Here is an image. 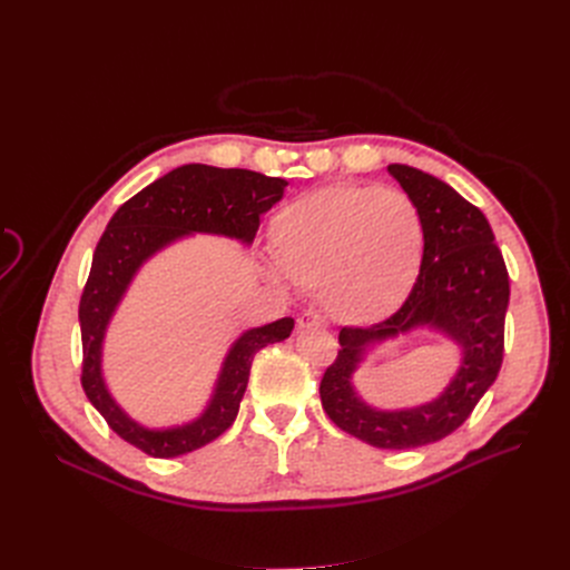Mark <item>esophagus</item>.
Here are the masks:
<instances>
[{
	"mask_svg": "<svg viewBox=\"0 0 570 570\" xmlns=\"http://www.w3.org/2000/svg\"><path fill=\"white\" fill-rule=\"evenodd\" d=\"M325 325V316L316 309H307L305 314L297 316V327L301 331H307V327H323Z\"/></svg>",
	"mask_w": 570,
	"mask_h": 570,
	"instance_id": "obj_1",
	"label": "esophagus"
}]
</instances>
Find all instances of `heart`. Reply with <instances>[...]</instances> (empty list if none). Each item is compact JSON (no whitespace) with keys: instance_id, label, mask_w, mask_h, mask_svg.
I'll return each mask as SVG.
<instances>
[{"instance_id":"heart-1","label":"heart","mask_w":570,"mask_h":570,"mask_svg":"<svg viewBox=\"0 0 570 570\" xmlns=\"http://www.w3.org/2000/svg\"><path fill=\"white\" fill-rule=\"evenodd\" d=\"M423 217L402 189L325 187L277 222V277L325 286L340 321H374L400 305L423 252Z\"/></svg>"}]
</instances>
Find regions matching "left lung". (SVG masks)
Returning a JSON list of instances; mask_svg holds the SVG:
<instances>
[{
  "label": "left lung",
  "mask_w": 570,
  "mask_h": 570,
  "mask_svg": "<svg viewBox=\"0 0 570 570\" xmlns=\"http://www.w3.org/2000/svg\"><path fill=\"white\" fill-rule=\"evenodd\" d=\"M423 217L421 273L402 307L372 325H344L340 351L321 379V404L346 434L374 448L406 451L453 434L503 363V323L511 284L485 215L430 173L387 166ZM439 326L463 346V365L444 395L406 412H376L354 395L350 374L370 341L415 324Z\"/></svg>",
  "instance_id": "left-lung-1"
}]
</instances>
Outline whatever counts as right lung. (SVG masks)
Returning a JSON list of instances; mask_svg holds the SVG:
<instances>
[{
  "mask_svg": "<svg viewBox=\"0 0 570 570\" xmlns=\"http://www.w3.org/2000/svg\"><path fill=\"white\" fill-rule=\"evenodd\" d=\"M288 183L245 168H215L187 164L138 191L108 222L95 249L92 269L80 295L82 374L87 400L104 415L108 428L153 458H177L198 451L222 436L235 421L254 355L282 342L293 331V318L254 327L228 351L215 397L198 421L175 430H145L119 409L101 376V342L106 325L145 258L187 233H217L252 243L258 217L267 213Z\"/></svg>",
  "mask_w": 570,
  "mask_h": 570,
  "instance_id": "obj_1",
  "label": "right lung"
}]
</instances>
